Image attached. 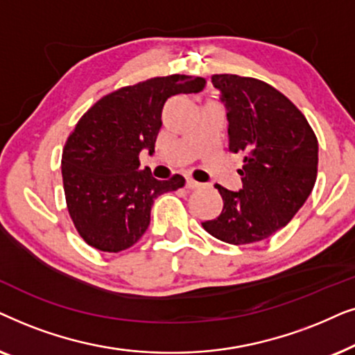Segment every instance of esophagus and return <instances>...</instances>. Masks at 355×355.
I'll return each instance as SVG.
<instances>
[{"label": "esophagus", "instance_id": "obj_1", "mask_svg": "<svg viewBox=\"0 0 355 355\" xmlns=\"http://www.w3.org/2000/svg\"><path fill=\"white\" fill-rule=\"evenodd\" d=\"M185 187L188 190H198V188L201 187V183H198L196 180H193L191 177H187V182H185Z\"/></svg>", "mask_w": 355, "mask_h": 355}]
</instances>
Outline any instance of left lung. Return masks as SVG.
Masks as SVG:
<instances>
[{"instance_id": "left-lung-1", "label": "left lung", "mask_w": 355, "mask_h": 355, "mask_svg": "<svg viewBox=\"0 0 355 355\" xmlns=\"http://www.w3.org/2000/svg\"><path fill=\"white\" fill-rule=\"evenodd\" d=\"M229 120V150L243 154V188L216 185L224 207L202 222L232 245L261 242L289 224L315 187L318 141L299 108L269 84L237 74L211 78Z\"/></svg>"}]
</instances>
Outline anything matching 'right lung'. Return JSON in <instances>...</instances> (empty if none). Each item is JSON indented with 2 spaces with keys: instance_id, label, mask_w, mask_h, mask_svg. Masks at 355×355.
I'll use <instances>...</instances> for the list:
<instances>
[{
  "instance_id": "right-lung-1",
  "label": "right lung",
  "mask_w": 355,
  "mask_h": 355,
  "mask_svg": "<svg viewBox=\"0 0 355 355\" xmlns=\"http://www.w3.org/2000/svg\"><path fill=\"white\" fill-rule=\"evenodd\" d=\"M205 84L185 74L148 79L102 97L78 121L61 175L68 212L87 245L108 253L133 247L149 227L155 198L185 185L182 175L157 180L139 170V153H154L167 98Z\"/></svg>"
}]
</instances>
